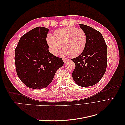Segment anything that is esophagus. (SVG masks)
<instances>
[{"mask_svg": "<svg viewBox=\"0 0 125 125\" xmlns=\"http://www.w3.org/2000/svg\"><path fill=\"white\" fill-rule=\"evenodd\" d=\"M62 60H63V61L64 62H68V60H69L68 59L66 58H62Z\"/></svg>", "mask_w": 125, "mask_h": 125, "instance_id": "1", "label": "esophagus"}]
</instances>
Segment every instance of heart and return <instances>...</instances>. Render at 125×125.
Masks as SVG:
<instances>
[{
	"mask_svg": "<svg viewBox=\"0 0 125 125\" xmlns=\"http://www.w3.org/2000/svg\"><path fill=\"white\" fill-rule=\"evenodd\" d=\"M46 41L52 54L57 56L62 48L65 53L72 57H77L84 50L87 37L83 30L72 27H66L56 30L54 35L49 33Z\"/></svg>",
	"mask_w": 125,
	"mask_h": 125,
	"instance_id": "b5f03b06",
	"label": "heart"
}]
</instances>
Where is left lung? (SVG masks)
<instances>
[{"label":"left lung","instance_id":"8db88e82","mask_svg":"<svg viewBox=\"0 0 125 125\" xmlns=\"http://www.w3.org/2000/svg\"><path fill=\"white\" fill-rule=\"evenodd\" d=\"M79 25L86 34L87 42L83 52L71 59L75 65L72 75L78 85L92 86L101 80L106 70L107 47L100 32L88 25Z\"/></svg>","mask_w":125,"mask_h":125}]
</instances>
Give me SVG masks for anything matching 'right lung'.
<instances>
[{
  "label": "right lung",
  "mask_w": 125,
  "mask_h": 125,
  "mask_svg": "<svg viewBox=\"0 0 125 125\" xmlns=\"http://www.w3.org/2000/svg\"><path fill=\"white\" fill-rule=\"evenodd\" d=\"M48 28L37 27L22 36L15 50L18 76L30 88L44 89L52 82L64 62L49 52Z\"/></svg>",
  "instance_id": "1"
}]
</instances>
